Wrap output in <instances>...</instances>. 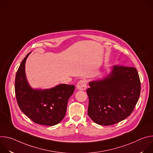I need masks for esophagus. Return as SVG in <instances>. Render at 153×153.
<instances>
[{"label": "esophagus", "mask_w": 153, "mask_h": 153, "mask_svg": "<svg viewBox=\"0 0 153 153\" xmlns=\"http://www.w3.org/2000/svg\"><path fill=\"white\" fill-rule=\"evenodd\" d=\"M86 88V83L85 80H80L77 84V89L78 90H85Z\"/></svg>", "instance_id": "obj_1"}]
</instances>
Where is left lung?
Wrapping results in <instances>:
<instances>
[{
  "instance_id": "obj_1",
  "label": "left lung",
  "mask_w": 153,
  "mask_h": 153,
  "mask_svg": "<svg viewBox=\"0 0 153 153\" xmlns=\"http://www.w3.org/2000/svg\"><path fill=\"white\" fill-rule=\"evenodd\" d=\"M88 114L96 123L111 125L128 117L138 102L140 81L134 67L114 65L104 78L89 83Z\"/></svg>"
}]
</instances>
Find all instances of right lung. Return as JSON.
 <instances>
[{
	"label": "right lung",
	"instance_id": "right-lung-1",
	"mask_svg": "<svg viewBox=\"0 0 153 153\" xmlns=\"http://www.w3.org/2000/svg\"><path fill=\"white\" fill-rule=\"evenodd\" d=\"M30 53L22 61L16 73V100L21 111L34 122L54 126L64 118L68 101L74 91L75 86L60 84L50 89L32 88L28 82L25 71V62Z\"/></svg>",
	"mask_w": 153,
	"mask_h": 153
}]
</instances>
